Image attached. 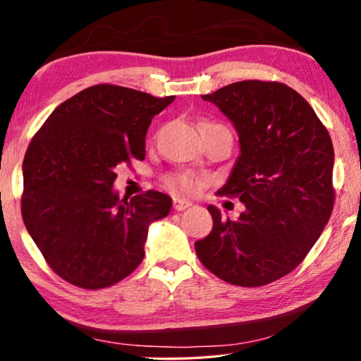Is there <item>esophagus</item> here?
Here are the masks:
<instances>
[{"instance_id": "obj_1", "label": "esophagus", "mask_w": 361, "mask_h": 361, "mask_svg": "<svg viewBox=\"0 0 361 361\" xmlns=\"http://www.w3.org/2000/svg\"><path fill=\"white\" fill-rule=\"evenodd\" d=\"M192 202L191 200H186V199H180V197H173V209L176 212H183L186 210L188 207H191Z\"/></svg>"}]
</instances>
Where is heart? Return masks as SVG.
<instances>
[{
    "instance_id": "b5f03b06",
    "label": "heart",
    "mask_w": 361,
    "mask_h": 361,
    "mask_svg": "<svg viewBox=\"0 0 361 361\" xmlns=\"http://www.w3.org/2000/svg\"><path fill=\"white\" fill-rule=\"evenodd\" d=\"M207 124H210V122H207ZM210 126H216V124H210ZM166 185L169 188L175 189V191L191 192V191H194L195 188H197V178H195L192 173L178 172V173L167 175L166 176Z\"/></svg>"
}]
</instances>
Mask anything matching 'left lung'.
Returning a JSON list of instances; mask_svg holds the SVG:
<instances>
[{
	"mask_svg": "<svg viewBox=\"0 0 361 361\" xmlns=\"http://www.w3.org/2000/svg\"><path fill=\"white\" fill-rule=\"evenodd\" d=\"M228 116L240 156L218 194L239 197L245 212L223 219L195 253L218 279L262 286L301 264L334 207V149L326 127L296 90L277 81L234 82L202 95Z\"/></svg>",
	"mask_w": 361,
	"mask_h": 361,
	"instance_id": "1",
	"label": "left lung"
}]
</instances>
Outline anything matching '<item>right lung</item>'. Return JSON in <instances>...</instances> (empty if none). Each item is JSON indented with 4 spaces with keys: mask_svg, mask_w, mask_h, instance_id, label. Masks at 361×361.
<instances>
[{
    "mask_svg": "<svg viewBox=\"0 0 361 361\" xmlns=\"http://www.w3.org/2000/svg\"><path fill=\"white\" fill-rule=\"evenodd\" d=\"M175 100L97 84L54 109L23 157L22 218L59 277L84 290L121 282L143 261L148 226L172 199L113 191L119 164L143 161L152 118Z\"/></svg>",
    "mask_w": 361,
    "mask_h": 361,
    "instance_id": "obj_1",
    "label": "right lung"
}]
</instances>
